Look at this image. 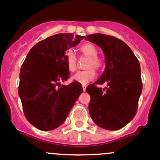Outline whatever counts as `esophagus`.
Masks as SVG:
<instances>
[{
	"label": "esophagus",
	"mask_w": 160,
	"mask_h": 160,
	"mask_svg": "<svg viewBox=\"0 0 160 160\" xmlns=\"http://www.w3.org/2000/svg\"><path fill=\"white\" fill-rule=\"evenodd\" d=\"M82 88H83V91H85V88H86V85H82Z\"/></svg>",
	"instance_id": "34e87169"
}]
</instances>
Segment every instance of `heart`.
Returning <instances> with one entry per match:
<instances>
[{
  "label": "heart",
  "mask_w": 160,
  "mask_h": 160,
  "mask_svg": "<svg viewBox=\"0 0 160 160\" xmlns=\"http://www.w3.org/2000/svg\"><path fill=\"white\" fill-rule=\"evenodd\" d=\"M79 51L82 58H87L85 64V71L77 72L73 75L72 78L78 83L85 85L90 81L94 79L96 77V71H99L103 66V61L100 57L98 56V49L91 42L84 43L79 47ZM66 63L68 68L70 72H75L78 67L77 58L72 51H68L66 56Z\"/></svg>",
  "instance_id": "b5f03b06"
}]
</instances>
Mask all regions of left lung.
<instances>
[{
	"label": "left lung",
	"instance_id": "left-lung-1",
	"mask_svg": "<svg viewBox=\"0 0 160 160\" xmlns=\"http://www.w3.org/2000/svg\"><path fill=\"white\" fill-rule=\"evenodd\" d=\"M102 50L106 68L94 84L88 85L90 116L100 128L118 130L128 124L137 113L142 91L141 68L130 47L114 36L96 33L86 37ZM104 82V89L97 86Z\"/></svg>",
	"mask_w": 160,
	"mask_h": 160
}]
</instances>
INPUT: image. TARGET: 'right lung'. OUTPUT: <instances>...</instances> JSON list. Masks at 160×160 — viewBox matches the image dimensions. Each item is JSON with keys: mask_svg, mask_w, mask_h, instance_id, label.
<instances>
[{"mask_svg": "<svg viewBox=\"0 0 160 160\" xmlns=\"http://www.w3.org/2000/svg\"><path fill=\"white\" fill-rule=\"evenodd\" d=\"M85 36L60 33L36 43L28 52L19 74L18 95L27 121L41 131H50L64 123L83 92L82 85L68 79L67 50Z\"/></svg>", "mask_w": 160, "mask_h": 160, "instance_id": "1", "label": "right lung"}]
</instances>
